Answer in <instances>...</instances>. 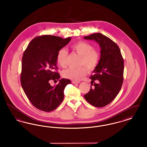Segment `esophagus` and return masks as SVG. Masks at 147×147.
Instances as JSON below:
<instances>
[{"instance_id":"esophagus-1","label":"esophagus","mask_w":147,"mask_h":147,"mask_svg":"<svg viewBox=\"0 0 147 147\" xmlns=\"http://www.w3.org/2000/svg\"><path fill=\"white\" fill-rule=\"evenodd\" d=\"M80 82H77V81H72V83L73 84H79Z\"/></svg>"}]
</instances>
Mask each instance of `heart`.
Here are the masks:
<instances>
[{
	"label": "heart",
	"mask_w": 147,
	"mask_h": 147,
	"mask_svg": "<svg viewBox=\"0 0 147 147\" xmlns=\"http://www.w3.org/2000/svg\"><path fill=\"white\" fill-rule=\"evenodd\" d=\"M71 49L81 56L80 64L84 66L79 68H68L62 71V76L65 78L77 81L86 74V68L91 71L96 67L100 59V53L98 50L94 49L90 43L84 41L75 43L71 45ZM68 55V52L63 49H59L57 53V62L62 68H65L67 65Z\"/></svg>",
	"instance_id": "1"
}]
</instances>
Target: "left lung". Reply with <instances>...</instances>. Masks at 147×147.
<instances>
[{
	"label": "left lung",
	"mask_w": 147,
	"mask_h": 147,
	"mask_svg": "<svg viewBox=\"0 0 147 147\" xmlns=\"http://www.w3.org/2000/svg\"><path fill=\"white\" fill-rule=\"evenodd\" d=\"M85 39L94 40L101 48V55L98 65L90 76L94 88L84 95L85 100L91 105L102 107L114 100L120 91L123 82L124 61L118 45L100 33L85 36ZM98 80V83H94Z\"/></svg>",
	"instance_id": "8db88e82"
}]
</instances>
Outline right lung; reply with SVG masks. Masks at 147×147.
Wrapping results in <instances>:
<instances>
[{
    "label": "right lung",
    "instance_id": "obj_1",
    "mask_svg": "<svg viewBox=\"0 0 147 147\" xmlns=\"http://www.w3.org/2000/svg\"><path fill=\"white\" fill-rule=\"evenodd\" d=\"M71 37L63 39L52 35L37 36L31 41L22 58L21 86L26 96L36 108L45 112L57 109L64 98V90L70 80L59 79L55 70L57 55L59 49L70 42ZM59 80L54 87L51 80Z\"/></svg>",
    "mask_w": 147,
    "mask_h": 147
}]
</instances>
